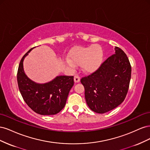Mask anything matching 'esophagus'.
I'll use <instances>...</instances> for the list:
<instances>
[{
	"label": "esophagus",
	"instance_id": "esophagus-1",
	"mask_svg": "<svg viewBox=\"0 0 150 150\" xmlns=\"http://www.w3.org/2000/svg\"><path fill=\"white\" fill-rule=\"evenodd\" d=\"M74 79L75 83H79L80 81V77L78 75H75Z\"/></svg>",
	"mask_w": 150,
	"mask_h": 150
}]
</instances>
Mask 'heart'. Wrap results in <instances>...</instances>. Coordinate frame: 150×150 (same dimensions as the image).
I'll return each mask as SVG.
<instances>
[{
  "label": "heart",
  "instance_id": "b5f03b06",
  "mask_svg": "<svg viewBox=\"0 0 150 150\" xmlns=\"http://www.w3.org/2000/svg\"><path fill=\"white\" fill-rule=\"evenodd\" d=\"M70 59H66V64L71 68L75 64L81 65L84 71L93 72L100 66L103 61V52L99 45H92L88 47H78L69 54Z\"/></svg>",
  "mask_w": 150,
  "mask_h": 150
}]
</instances>
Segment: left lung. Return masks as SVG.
Here are the masks:
<instances>
[{"label": "left lung", "instance_id": "left-lung-1", "mask_svg": "<svg viewBox=\"0 0 150 150\" xmlns=\"http://www.w3.org/2000/svg\"><path fill=\"white\" fill-rule=\"evenodd\" d=\"M109 57L94 72L81 79L89 108L103 114L121 104L128 93L131 67L128 57L120 48Z\"/></svg>", "mask_w": 150, "mask_h": 150}]
</instances>
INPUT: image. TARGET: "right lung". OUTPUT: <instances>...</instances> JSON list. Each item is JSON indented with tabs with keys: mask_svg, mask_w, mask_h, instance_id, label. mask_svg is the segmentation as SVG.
I'll list each match as a JSON object with an SVG mask.
<instances>
[{
	"mask_svg": "<svg viewBox=\"0 0 150 150\" xmlns=\"http://www.w3.org/2000/svg\"><path fill=\"white\" fill-rule=\"evenodd\" d=\"M34 48V47H33ZM22 57L17 71V83L24 101L34 112L41 115H54L64 108L68 94L74 85V77L59 76L50 82L39 84L30 79L23 67Z\"/></svg>",
	"mask_w": 150,
	"mask_h": 150,
	"instance_id": "1",
	"label": "right lung"
}]
</instances>
